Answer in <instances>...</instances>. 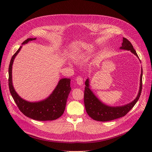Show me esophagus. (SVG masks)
Segmentation results:
<instances>
[{
    "mask_svg": "<svg viewBox=\"0 0 152 152\" xmlns=\"http://www.w3.org/2000/svg\"><path fill=\"white\" fill-rule=\"evenodd\" d=\"M76 81H77V84H79L80 86H82V84H83V79H82V77L80 76H79L77 77Z\"/></svg>",
    "mask_w": 152,
    "mask_h": 152,
    "instance_id": "1",
    "label": "esophagus"
}]
</instances>
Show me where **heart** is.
Returning <instances> with one entry per match:
<instances>
[{"instance_id":"1","label":"heart","mask_w":152,"mask_h":152,"mask_svg":"<svg viewBox=\"0 0 152 152\" xmlns=\"http://www.w3.org/2000/svg\"><path fill=\"white\" fill-rule=\"evenodd\" d=\"M89 53L87 50H80L79 52H77L73 54V58L75 61H79L82 59H86L88 56Z\"/></svg>"}]
</instances>
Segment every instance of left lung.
Segmentation results:
<instances>
[{
    "label": "left lung",
    "mask_w": 152,
    "mask_h": 152,
    "mask_svg": "<svg viewBox=\"0 0 152 152\" xmlns=\"http://www.w3.org/2000/svg\"><path fill=\"white\" fill-rule=\"evenodd\" d=\"M121 49H125L131 51L137 57H138L135 49L133 48L132 44L127 39L123 37ZM139 58V57H138ZM142 70H141V74L140 77V87L136 99L131 103L126 104L122 107H110L100 102L96 96L93 94L89 88V81L87 79L85 82V90L84 102L86 110L88 115L96 121L107 122L113 121L115 119L122 117L130 111L135 104L138 101L142 91Z\"/></svg>",
    "instance_id": "obj_1"
}]
</instances>
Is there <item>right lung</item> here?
<instances>
[{
	"label": "right lung",
	"instance_id": "obj_1",
	"mask_svg": "<svg viewBox=\"0 0 152 152\" xmlns=\"http://www.w3.org/2000/svg\"><path fill=\"white\" fill-rule=\"evenodd\" d=\"M36 38H29L22 44L28 43ZM21 46L11 58L9 66V87L12 98L18 108L25 116L39 121H54L60 117L65 111L68 96L72 90L70 79H62L59 81L53 93L48 98L39 102H29L23 99L14 89L12 82V66L15 57L20 52Z\"/></svg>",
	"mask_w": 152,
	"mask_h": 152
}]
</instances>
